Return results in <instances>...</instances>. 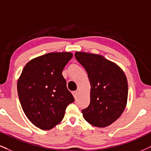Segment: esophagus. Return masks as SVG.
<instances>
[{"instance_id":"obj_1","label":"esophagus","mask_w":151,"mask_h":151,"mask_svg":"<svg viewBox=\"0 0 151 151\" xmlns=\"http://www.w3.org/2000/svg\"><path fill=\"white\" fill-rule=\"evenodd\" d=\"M72 94H73V97L76 99V98H77V96H78V92L77 91H76V92H73Z\"/></svg>"}]
</instances>
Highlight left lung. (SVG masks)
<instances>
[{
    "label": "left lung",
    "instance_id": "left-lung-1",
    "mask_svg": "<svg viewBox=\"0 0 151 151\" xmlns=\"http://www.w3.org/2000/svg\"><path fill=\"white\" fill-rule=\"evenodd\" d=\"M90 83V103L82 111L85 120L94 127H105L118 119L127 102L128 84L122 68L104 56L76 52Z\"/></svg>",
    "mask_w": 151,
    "mask_h": 151
}]
</instances>
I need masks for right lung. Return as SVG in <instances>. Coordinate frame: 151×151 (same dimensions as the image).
I'll return each mask as SVG.
<instances>
[{
  "label": "right lung",
  "instance_id": "right-lung-1",
  "mask_svg": "<svg viewBox=\"0 0 151 151\" xmlns=\"http://www.w3.org/2000/svg\"><path fill=\"white\" fill-rule=\"evenodd\" d=\"M73 57L69 52H50L31 59L17 81L20 104L27 118L40 129L49 130L64 117L74 98L62 70Z\"/></svg>",
  "mask_w": 151,
  "mask_h": 151
}]
</instances>
